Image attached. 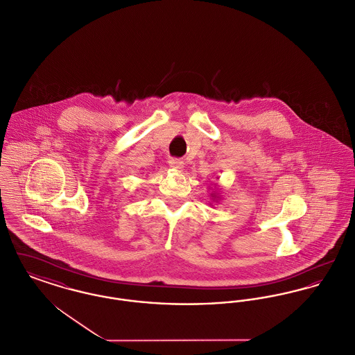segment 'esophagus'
I'll use <instances>...</instances> for the list:
<instances>
[{
  "label": "esophagus",
  "instance_id": "34e87169",
  "mask_svg": "<svg viewBox=\"0 0 355 355\" xmlns=\"http://www.w3.org/2000/svg\"><path fill=\"white\" fill-rule=\"evenodd\" d=\"M169 166L173 168V169L182 170V168H184V161H181L178 158H170Z\"/></svg>",
  "mask_w": 355,
  "mask_h": 355
}]
</instances>
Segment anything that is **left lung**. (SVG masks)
I'll list each match as a JSON object with an SVG mask.
<instances>
[{"label":"left lung","mask_w":355,"mask_h":355,"mask_svg":"<svg viewBox=\"0 0 355 355\" xmlns=\"http://www.w3.org/2000/svg\"><path fill=\"white\" fill-rule=\"evenodd\" d=\"M214 189H216V190H214V191H213V193H211V194H210V196H211V200H213V201H216V202H218V201H220V189H218V186H217V184H216V185H214Z\"/></svg>","instance_id":"8db88e82"}]
</instances>
